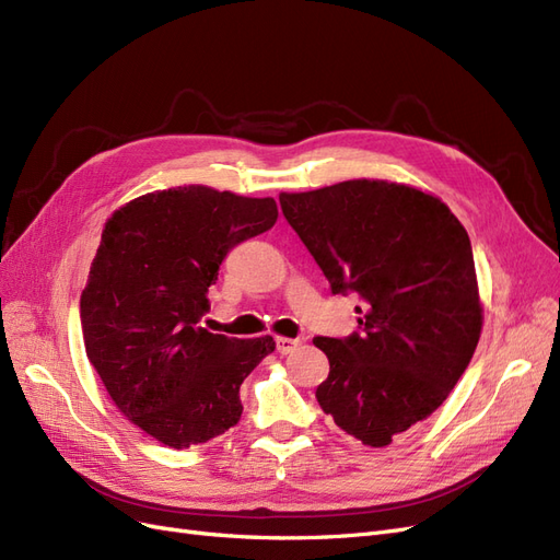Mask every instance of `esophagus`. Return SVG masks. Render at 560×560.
I'll return each mask as SVG.
<instances>
[{"label": "esophagus", "instance_id": "obj_1", "mask_svg": "<svg viewBox=\"0 0 560 560\" xmlns=\"http://www.w3.org/2000/svg\"><path fill=\"white\" fill-rule=\"evenodd\" d=\"M299 345H301V340H296V338H284V336H278V338H276V350H278V354L294 352Z\"/></svg>", "mask_w": 560, "mask_h": 560}]
</instances>
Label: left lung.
Masks as SVG:
<instances>
[{"label": "left lung", "mask_w": 560, "mask_h": 560, "mask_svg": "<svg viewBox=\"0 0 560 560\" xmlns=\"http://www.w3.org/2000/svg\"><path fill=\"white\" fill-rule=\"evenodd\" d=\"M280 206L331 292L363 301L359 334L313 340L331 365L317 400L347 435L387 447L440 408L479 342L468 231L435 195L389 180L282 191Z\"/></svg>", "instance_id": "left-lung-1"}]
</instances>
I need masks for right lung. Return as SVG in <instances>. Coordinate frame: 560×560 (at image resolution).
I'll return each mask as SVG.
<instances>
[{"instance_id": "obj_1", "label": "right lung", "mask_w": 560, "mask_h": 560, "mask_svg": "<svg viewBox=\"0 0 560 560\" xmlns=\"http://www.w3.org/2000/svg\"><path fill=\"white\" fill-rule=\"evenodd\" d=\"M276 220L271 197L185 185L131 199L104 224L81 294L85 354L115 408L166 447L236 427L243 380L276 350L271 336L201 326L229 249Z\"/></svg>"}]
</instances>
